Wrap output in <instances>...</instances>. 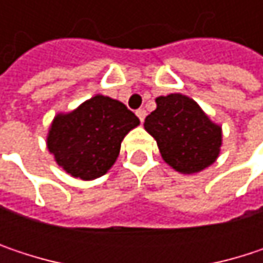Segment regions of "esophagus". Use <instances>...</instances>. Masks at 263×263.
Wrapping results in <instances>:
<instances>
[{
  "instance_id": "1",
  "label": "esophagus",
  "mask_w": 263,
  "mask_h": 263,
  "mask_svg": "<svg viewBox=\"0 0 263 263\" xmlns=\"http://www.w3.org/2000/svg\"><path fill=\"white\" fill-rule=\"evenodd\" d=\"M135 114H137V117L140 119V122H143V120H144V117H146V111H144L143 108L137 109V112H135Z\"/></svg>"
}]
</instances>
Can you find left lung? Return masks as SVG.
<instances>
[{
  "instance_id": "obj_1",
  "label": "left lung",
  "mask_w": 263,
  "mask_h": 263,
  "mask_svg": "<svg viewBox=\"0 0 263 263\" xmlns=\"http://www.w3.org/2000/svg\"><path fill=\"white\" fill-rule=\"evenodd\" d=\"M144 129L158 144L163 160L181 174H196L213 164L222 144L221 126L183 94L160 96Z\"/></svg>"
}]
</instances>
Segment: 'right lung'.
<instances>
[{
    "instance_id": "add662e5",
    "label": "right lung",
    "mask_w": 263,
    "mask_h": 263,
    "mask_svg": "<svg viewBox=\"0 0 263 263\" xmlns=\"http://www.w3.org/2000/svg\"><path fill=\"white\" fill-rule=\"evenodd\" d=\"M138 117L122 102L97 94L68 114H58L47 135V147L71 177L96 180L116 163L128 132Z\"/></svg>"
}]
</instances>
